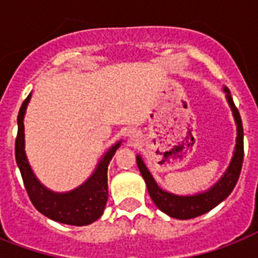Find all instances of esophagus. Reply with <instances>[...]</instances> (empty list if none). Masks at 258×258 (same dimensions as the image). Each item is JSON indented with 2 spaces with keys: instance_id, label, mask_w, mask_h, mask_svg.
<instances>
[{
  "instance_id": "1",
  "label": "esophagus",
  "mask_w": 258,
  "mask_h": 258,
  "mask_svg": "<svg viewBox=\"0 0 258 258\" xmlns=\"http://www.w3.org/2000/svg\"><path fill=\"white\" fill-rule=\"evenodd\" d=\"M127 137L130 138V141L135 142V141H137V138H138V133L135 131V130H130L128 134H127Z\"/></svg>"
}]
</instances>
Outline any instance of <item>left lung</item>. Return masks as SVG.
<instances>
[{
  "label": "left lung",
  "mask_w": 258,
  "mask_h": 258,
  "mask_svg": "<svg viewBox=\"0 0 258 258\" xmlns=\"http://www.w3.org/2000/svg\"><path fill=\"white\" fill-rule=\"evenodd\" d=\"M224 92L226 93V101L232 109L233 117H234L237 125L236 146H234L232 161L229 163L228 169L212 187H209L205 191L196 192L192 196H178V194L170 192L167 190H163L157 183V180L154 179L153 174L147 169L143 158L139 154L137 155L138 167L145 179L151 200L154 201V204L157 205L159 210L172 218L190 220V218H196V217L210 212L217 205H220L222 201L228 198L238 180L242 161H244V128H242L240 112L233 103L230 92L226 87H224Z\"/></svg>",
  "instance_id": "1"
}]
</instances>
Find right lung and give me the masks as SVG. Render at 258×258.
Listing matches in <instances>:
<instances>
[{
  "label": "right lung",
  "mask_w": 258,
  "mask_h": 258,
  "mask_svg": "<svg viewBox=\"0 0 258 258\" xmlns=\"http://www.w3.org/2000/svg\"><path fill=\"white\" fill-rule=\"evenodd\" d=\"M30 96L32 93H29V96L22 103L18 112V133L16 139V162L21 171L28 196L38 212L56 222L75 226L92 224L97 218H100L104 212L105 204L108 200L107 170L116 150L120 147L121 141L116 142L109 147L108 151H105L100 161L97 162L96 169L80 186L66 192L49 190L38 180L26 158L24 117Z\"/></svg>",
  "instance_id": "1"
}]
</instances>
